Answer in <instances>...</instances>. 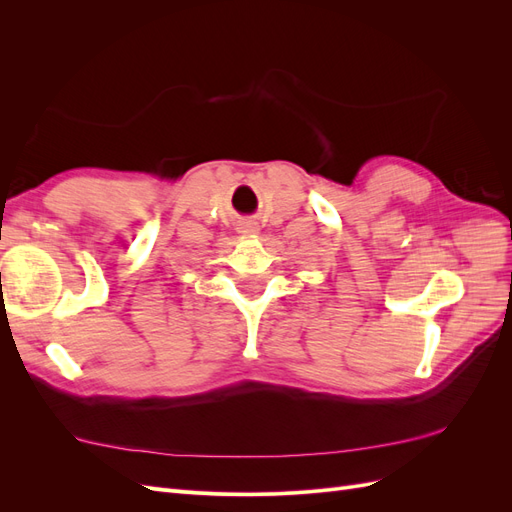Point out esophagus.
I'll use <instances>...</instances> for the list:
<instances>
[{
	"label": "esophagus",
	"instance_id": "esophagus-1",
	"mask_svg": "<svg viewBox=\"0 0 512 512\" xmlns=\"http://www.w3.org/2000/svg\"><path fill=\"white\" fill-rule=\"evenodd\" d=\"M258 230H260V226H258L256 220H243V222L239 224V232H241V235L254 237V235H258Z\"/></svg>",
	"mask_w": 512,
	"mask_h": 512
}]
</instances>
